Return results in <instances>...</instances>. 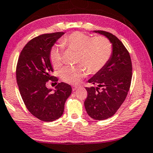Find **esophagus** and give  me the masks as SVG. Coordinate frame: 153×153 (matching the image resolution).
Masks as SVG:
<instances>
[{"label":"esophagus","mask_w":153,"mask_h":153,"mask_svg":"<svg viewBox=\"0 0 153 153\" xmlns=\"http://www.w3.org/2000/svg\"><path fill=\"white\" fill-rule=\"evenodd\" d=\"M77 88H78V86H72V91H75V90H76Z\"/></svg>","instance_id":"34e87169"}]
</instances>
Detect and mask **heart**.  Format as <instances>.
Masks as SVG:
<instances>
[{"mask_svg":"<svg viewBox=\"0 0 153 153\" xmlns=\"http://www.w3.org/2000/svg\"><path fill=\"white\" fill-rule=\"evenodd\" d=\"M61 45L69 50H76L78 52L76 61L85 65L91 74H95L101 70L106 65L112 54V45L107 37H91L82 32H74L66 35L61 39ZM62 47L55 45L50 50V59L55 69H59L62 65ZM84 66L80 65L65 67L60 72L62 79L69 84H79L87 73V68Z\"/></svg>","mask_w":153,"mask_h":153,"instance_id":"obj_1","label":"heart"}]
</instances>
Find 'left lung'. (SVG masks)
Returning <instances> with one entry per match:
<instances>
[{"label":"left lung","mask_w":153,"mask_h":153,"mask_svg":"<svg viewBox=\"0 0 153 153\" xmlns=\"http://www.w3.org/2000/svg\"><path fill=\"white\" fill-rule=\"evenodd\" d=\"M94 32L106 37L113 48L106 65L88 81L98 87H86V112L94 119L102 120L114 116L125 101L131 86L132 62L128 51L118 37L108 32Z\"/></svg>","instance_id":"obj_1"}]
</instances>
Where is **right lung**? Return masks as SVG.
<instances>
[{
    "label": "right lung",
    "mask_w": 153,
    "mask_h": 153,
    "mask_svg": "<svg viewBox=\"0 0 153 153\" xmlns=\"http://www.w3.org/2000/svg\"><path fill=\"white\" fill-rule=\"evenodd\" d=\"M63 32L43 34L29 41L18 57L16 79L19 91L27 110L42 121L55 120L63 114L66 100L71 87L58 83L54 92L47 88V82H57L51 75L53 71L50 59V50Z\"/></svg>",
    "instance_id": "right-lung-1"
}]
</instances>
